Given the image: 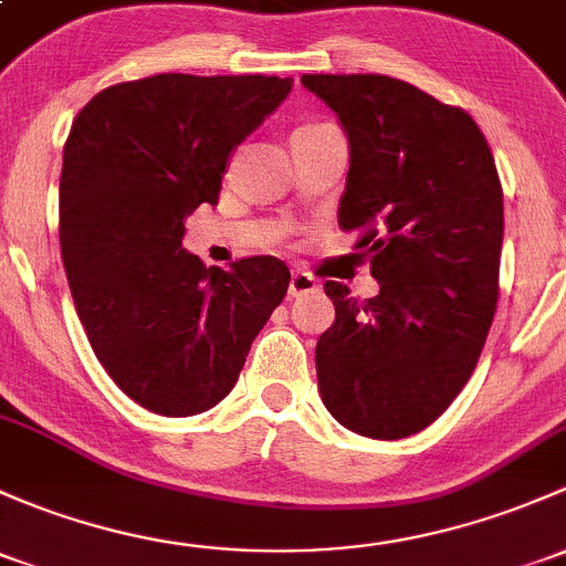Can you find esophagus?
Listing matches in <instances>:
<instances>
[{
	"label": "esophagus",
	"instance_id": "obj_1",
	"mask_svg": "<svg viewBox=\"0 0 566 566\" xmlns=\"http://www.w3.org/2000/svg\"><path fill=\"white\" fill-rule=\"evenodd\" d=\"M319 284H317V279L312 276V273H306V271H293V276H290V295H293V298H301V295H308V293H314V290H317Z\"/></svg>",
	"mask_w": 566,
	"mask_h": 566
}]
</instances>
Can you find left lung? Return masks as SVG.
<instances>
[{"mask_svg": "<svg viewBox=\"0 0 566 566\" xmlns=\"http://www.w3.org/2000/svg\"><path fill=\"white\" fill-rule=\"evenodd\" d=\"M338 116L349 174L342 230H363L379 295L325 282L336 323L317 385L349 431L403 439L453 403L478 366L499 298L502 184L478 124L388 75H303Z\"/></svg>", "mask_w": 566, "mask_h": 566, "instance_id": "8db88e82", "label": "left lung"}]
</instances>
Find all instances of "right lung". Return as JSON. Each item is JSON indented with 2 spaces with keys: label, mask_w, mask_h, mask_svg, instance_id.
Instances as JSON below:
<instances>
[{
  "label": "right lung",
  "mask_w": 566,
  "mask_h": 566,
  "mask_svg": "<svg viewBox=\"0 0 566 566\" xmlns=\"http://www.w3.org/2000/svg\"><path fill=\"white\" fill-rule=\"evenodd\" d=\"M290 88L276 75L165 73L105 88L75 116L59 184L64 271L94 355L148 412L217 407L287 295L282 260L206 268L181 238Z\"/></svg>",
  "instance_id": "1"
}]
</instances>
